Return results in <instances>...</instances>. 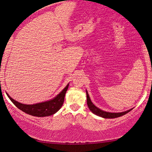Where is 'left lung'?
Listing matches in <instances>:
<instances>
[{"mask_svg":"<svg viewBox=\"0 0 152 152\" xmlns=\"http://www.w3.org/2000/svg\"><path fill=\"white\" fill-rule=\"evenodd\" d=\"M86 94H87V105H88V107L89 108V110L94 113V114L98 115L99 117H103V118H105V119L117 118V117L123 116V115H126V113H129L130 110H132L133 109V108H131L130 110H126V111L121 112V113L106 112V111H104V110H101L100 108H98L96 106H95L94 104V103H93L91 100L89 94H88L87 90H86Z\"/></svg>","mask_w":152,"mask_h":152,"instance_id":"8db88e82","label":"left lung"}]
</instances>
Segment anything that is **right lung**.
<instances>
[{"instance_id":"add662e5","label":"right lung","mask_w":152,"mask_h":152,"mask_svg":"<svg viewBox=\"0 0 152 152\" xmlns=\"http://www.w3.org/2000/svg\"><path fill=\"white\" fill-rule=\"evenodd\" d=\"M69 87V83L67 84L64 89L54 98L48 101L43 102L37 103L35 104H24L13 99L10 95L7 94L9 98L12 102L17 108L24 112L26 114L31 115L32 116L43 117L53 115L58 111L61 108L64 102L65 95Z\"/></svg>"}]
</instances>
